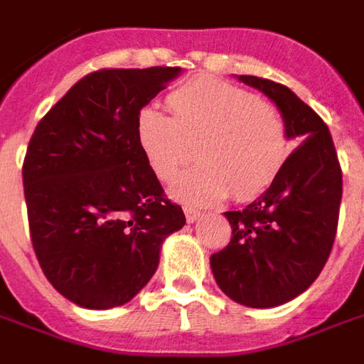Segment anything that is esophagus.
I'll use <instances>...</instances> for the list:
<instances>
[{
	"instance_id": "1",
	"label": "esophagus",
	"mask_w": 364,
	"mask_h": 364,
	"mask_svg": "<svg viewBox=\"0 0 364 364\" xmlns=\"http://www.w3.org/2000/svg\"><path fill=\"white\" fill-rule=\"evenodd\" d=\"M200 216H203V213H200V210H195V208H191V206H185V218H187V222H189V224L197 222Z\"/></svg>"
}]
</instances>
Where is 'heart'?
I'll use <instances>...</instances> for the list:
<instances>
[{"label":"heart","mask_w":364,"mask_h":364,"mask_svg":"<svg viewBox=\"0 0 364 364\" xmlns=\"http://www.w3.org/2000/svg\"><path fill=\"white\" fill-rule=\"evenodd\" d=\"M171 117L144 109L136 138L161 181H173L197 151L198 164L171 187L187 205L257 195L281 171L289 151L281 112L237 85L210 75L189 80L167 95Z\"/></svg>","instance_id":"obj_1"}]
</instances>
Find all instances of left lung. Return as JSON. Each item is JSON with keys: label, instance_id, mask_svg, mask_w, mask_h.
Masks as SVG:
<instances>
[{"label": "left lung", "instance_id": "obj_1", "mask_svg": "<svg viewBox=\"0 0 364 364\" xmlns=\"http://www.w3.org/2000/svg\"><path fill=\"white\" fill-rule=\"evenodd\" d=\"M281 112L287 138L300 141L265 193L224 213L230 244L210 255L216 284L237 304L274 308L302 294L331 252L341 205V167L326 122L294 91L271 80L237 75Z\"/></svg>", "mask_w": 364, "mask_h": 364}]
</instances>
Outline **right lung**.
<instances>
[{
	"instance_id": "1",
	"label": "right lung",
	"mask_w": 364,
	"mask_h": 364,
	"mask_svg": "<svg viewBox=\"0 0 364 364\" xmlns=\"http://www.w3.org/2000/svg\"><path fill=\"white\" fill-rule=\"evenodd\" d=\"M181 68L99 70L35 128L23 164L31 240L46 279L90 310L130 302L185 226L136 138L138 114Z\"/></svg>"
}]
</instances>
